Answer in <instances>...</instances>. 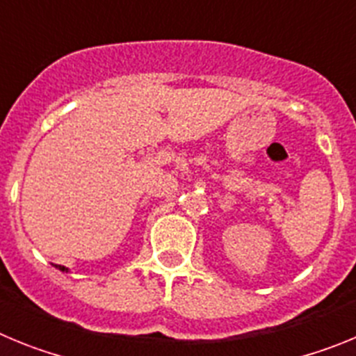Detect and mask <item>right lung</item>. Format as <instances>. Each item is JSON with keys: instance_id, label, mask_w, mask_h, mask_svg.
Instances as JSON below:
<instances>
[{"instance_id": "right-lung-1", "label": "right lung", "mask_w": 356, "mask_h": 356, "mask_svg": "<svg viewBox=\"0 0 356 356\" xmlns=\"http://www.w3.org/2000/svg\"><path fill=\"white\" fill-rule=\"evenodd\" d=\"M56 267H58V269H60V271H67V269H65L64 266H56Z\"/></svg>"}]
</instances>
